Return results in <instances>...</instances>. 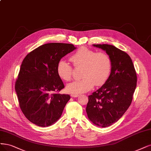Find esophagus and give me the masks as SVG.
<instances>
[{
    "label": "esophagus",
    "mask_w": 151,
    "mask_h": 151,
    "mask_svg": "<svg viewBox=\"0 0 151 151\" xmlns=\"http://www.w3.org/2000/svg\"><path fill=\"white\" fill-rule=\"evenodd\" d=\"M79 96V94H72V95H71V97H77Z\"/></svg>",
    "instance_id": "obj_1"
}]
</instances>
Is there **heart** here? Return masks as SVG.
Wrapping results in <instances>:
<instances>
[{
    "mask_svg": "<svg viewBox=\"0 0 151 151\" xmlns=\"http://www.w3.org/2000/svg\"><path fill=\"white\" fill-rule=\"evenodd\" d=\"M71 61L76 67H82L80 81L69 84L66 90L71 94H79L89 91L96 85L101 86L109 79L112 70V60L104 52H97L86 47L78 49L71 56ZM57 72L61 79L70 81L72 68L66 60L61 59L57 66Z\"/></svg>",
    "mask_w": 151,
    "mask_h": 151,
    "instance_id": "b5f03b06",
    "label": "heart"
}]
</instances>
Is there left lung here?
Segmentation results:
<instances>
[{"instance_id": "1", "label": "left lung", "mask_w": 151, "mask_h": 151, "mask_svg": "<svg viewBox=\"0 0 151 151\" xmlns=\"http://www.w3.org/2000/svg\"><path fill=\"white\" fill-rule=\"evenodd\" d=\"M110 56L112 70L102 86L89 96L88 118L94 125L106 127L116 122L131 105L137 85V76L130 56L115 46L93 44Z\"/></svg>"}]
</instances>
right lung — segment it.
<instances>
[{
    "label": "right lung",
    "instance_id": "right-lung-1",
    "mask_svg": "<svg viewBox=\"0 0 151 151\" xmlns=\"http://www.w3.org/2000/svg\"><path fill=\"white\" fill-rule=\"evenodd\" d=\"M76 49L70 44H45L23 60L15 89L23 114L35 125L48 127L61 117L70 97L54 93L64 87L57 66L63 57Z\"/></svg>",
    "mask_w": 151,
    "mask_h": 151
}]
</instances>
